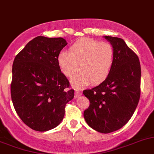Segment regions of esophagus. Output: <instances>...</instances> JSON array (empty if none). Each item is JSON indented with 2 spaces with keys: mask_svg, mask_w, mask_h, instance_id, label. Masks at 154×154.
I'll list each match as a JSON object with an SVG mask.
<instances>
[{
  "mask_svg": "<svg viewBox=\"0 0 154 154\" xmlns=\"http://www.w3.org/2000/svg\"><path fill=\"white\" fill-rule=\"evenodd\" d=\"M82 93L79 90H75V98H78L80 96H81Z\"/></svg>",
  "mask_w": 154,
  "mask_h": 154,
  "instance_id": "1",
  "label": "esophagus"
}]
</instances>
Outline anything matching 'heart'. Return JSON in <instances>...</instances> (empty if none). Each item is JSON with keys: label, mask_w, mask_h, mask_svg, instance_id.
I'll return each mask as SVG.
<instances>
[{"label": "heart", "mask_w": 154, "mask_h": 154, "mask_svg": "<svg viewBox=\"0 0 154 154\" xmlns=\"http://www.w3.org/2000/svg\"><path fill=\"white\" fill-rule=\"evenodd\" d=\"M116 60V51L112 45L91 38H81L70 47L69 51H62L57 56L60 71L68 78H72L76 88L89 85H97L111 74Z\"/></svg>", "instance_id": "1"}]
</instances>
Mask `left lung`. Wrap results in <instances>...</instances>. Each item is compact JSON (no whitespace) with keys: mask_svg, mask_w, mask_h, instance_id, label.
Wrapping results in <instances>:
<instances>
[{"mask_svg":"<svg viewBox=\"0 0 154 154\" xmlns=\"http://www.w3.org/2000/svg\"><path fill=\"white\" fill-rule=\"evenodd\" d=\"M105 38L114 47L116 60L105 81L84 90L90 103L84 116L90 127L108 134L122 128L135 111L140 100L141 70L137 55L122 38Z\"/></svg>","mask_w":154,"mask_h":154,"instance_id":"8db88e82","label":"left lung"}]
</instances>
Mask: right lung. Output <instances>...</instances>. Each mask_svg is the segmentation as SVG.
<instances>
[{
  "instance_id": "1",
  "label": "right lung",
  "mask_w": 154,
  "mask_h": 154,
  "mask_svg": "<svg viewBox=\"0 0 154 154\" xmlns=\"http://www.w3.org/2000/svg\"><path fill=\"white\" fill-rule=\"evenodd\" d=\"M67 42L37 36L17 54L13 63L11 99L21 120L30 128L46 131L57 127L65 106L74 97L60 71L57 56Z\"/></svg>"
}]
</instances>
